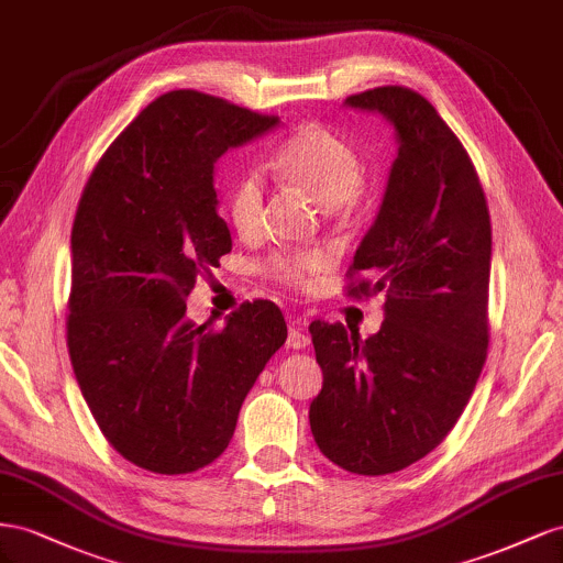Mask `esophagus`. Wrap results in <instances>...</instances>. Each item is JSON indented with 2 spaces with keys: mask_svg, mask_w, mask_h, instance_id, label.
I'll return each instance as SVG.
<instances>
[{
  "mask_svg": "<svg viewBox=\"0 0 563 563\" xmlns=\"http://www.w3.org/2000/svg\"><path fill=\"white\" fill-rule=\"evenodd\" d=\"M287 349H307L311 344V336L303 330V325L299 320H292L290 323V332H287Z\"/></svg>",
  "mask_w": 563,
  "mask_h": 563,
  "instance_id": "34e87169",
  "label": "esophagus"
}]
</instances>
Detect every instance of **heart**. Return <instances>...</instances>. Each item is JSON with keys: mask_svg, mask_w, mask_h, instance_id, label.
<instances>
[{"mask_svg": "<svg viewBox=\"0 0 563 563\" xmlns=\"http://www.w3.org/2000/svg\"><path fill=\"white\" fill-rule=\"evenodd\" d=\"M273 167L290 184L307 190L309 196L332 210L353 205L363 196L361 155L356 146L325 124L309 122L287 139L273 157ZM266 205L264 174L247 169L238 176L229 190L227 210L233 229L240 235H254L262 227ZM330 254L323 250L280 254L271 262L276 278L309 287L318 273L330 266Z\"/></svg>", "mask_w": 563, "mask_h": 563, "instance_id": "obj_1", "label": "heart"}]
</instances>
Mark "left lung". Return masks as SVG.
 Returning a JSON list of instances; mask_svg holds the SVG:
<instances>
[{
    "label": "left lung",
    "instance_id": "8db88e82",
    "mask_svg": "<svg viewBox=\"0 0 563 563\" xmlns=\"http://www.w3.org/2000/svg\"><path fill=\"white\" fill-rule=\"evenodd\" d=\"M346 108L379 112L398 153L379 212L353 254L351 297H384L379 332L311 325L323 389L309 422L328 460L363 476L431 453L476 387L488 349L490 217L460 139L424 96L377 87Z\"/></svg>",
    "mask_w": 563,
    "mask_h": 563
}]
</instances>
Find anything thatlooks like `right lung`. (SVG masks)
I'll list each match as a JSON object with an SVG mask.
<instances>
[{
  "instance_id": "add662e5",
  "label": "right lung",
  "mask_w": 563,
  "mask_h": 563,
  "mask_svg": "<svg viewBox=\"0 0 563 563\" xmlns=\"http://www.w3.org/2000/svg\"><path fill=\"white\" fill-rule=\"evenodd\" d=\"M280 124L192 89L163 93L91 172L70 235L68 351L96 424L136 467L190 474L233 439L238 412L287 340L273 301L221 330L186 318L205 266L231 252L214 165Z\"/></svg>"
}]
</instances>
